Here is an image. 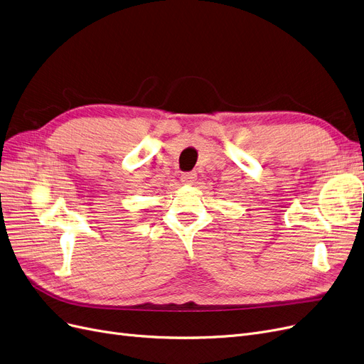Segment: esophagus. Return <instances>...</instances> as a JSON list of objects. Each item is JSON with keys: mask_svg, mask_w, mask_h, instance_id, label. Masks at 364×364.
Returning a JSON list of instances; mask_svg holds the SVG:
<instances>
[{"mask_svg": "<svg viewBox=\"0 0 364 364\" xmlns=\"http://www.w3.org/2000/svg\"><path fill=\"white\" fill-rule=\"evenodd\" d=\"M181 180H183L184 183H189V184L195 183V180H196V172H184V173H181Z\"/></svg>", "mask_w": 364, "mask_h": 364, "instance_id": "esophagus-1", "label": "esophagus"}]
</instances>
